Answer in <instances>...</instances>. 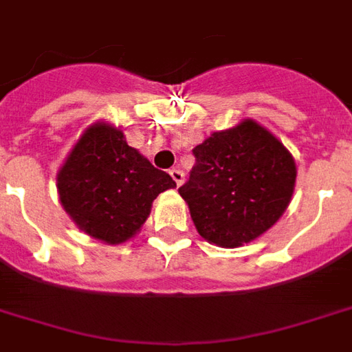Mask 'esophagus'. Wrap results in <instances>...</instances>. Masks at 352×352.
I'll return each mask as SVG.
<instances>
[{
	"mask_svg": "<svg viewBox=\"0 0 352 352\" xmlns=\"http://www.w3.org/2000/svg\"><path fill=\"white\" fill-rule=\"evenodd\" d=\"M169 175H171V179L175 181L177 186H181V184L184 183V173H183V171H181V169H179V168H173V169H171V171H169Z\"/></svg>",
	"mask_w": 352,
	"mask_h": 352,
	"instance_id": "esophagus-1",
	"label": "esophagus"
}]
</instances>
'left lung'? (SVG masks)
<instances>
[{
	"mask_svg": "<svg viewBox=\"0 0 352 352\" xmlns=\"http://www.w3.org/2000/svg\"><path fill=\"white\" fill-rule=\"evenodd\" d=\"M196 164L179 194L205 241L236 248L285 212L296 166L282 142L252 119L214 132L192 149Z\"/></svg>",
	"mask_w": 352,
	"mask_h": 352,
	"instance_id": "left-lung-1",
	"label": "left lung"
}]
</instances>
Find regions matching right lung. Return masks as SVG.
<instances>
[{"instance_id":"right-lung-1","label":"right lung","mask_w":352,"mask_h":352,"mask_svg":"<svg viewBox=\"0 0 352 352\" xmlns=\"http://www.w3.org/2000/svg\"><path fill=\"white\" fill-rule=\"evenodd\" d=\"M175 181L130 147L123 132L106 123L85 130L59 169L57 190L65 210L87 235L119 244L136 235L151 205Z\"/></svg>"}]
</instances>
